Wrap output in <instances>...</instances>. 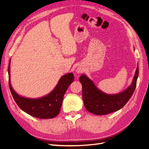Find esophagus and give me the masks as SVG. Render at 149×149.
<instances>
[{"mask_svg": "<svg viewBox=\"0 0 149 149\" xmlns=\"http://www.w3.org/2000/svg\"><path fill=\"white\" fill-rule=\"evenodd\" d=\"M81 70H79V69H77L76 70V73H81Z\"/></svg>", "mask_w": 149, "mask_h": 149, "instance_id": "34e87169", "label": "esophagus"}]
</instances>
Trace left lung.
I'll list each match as a JSON object with an SVG mask.
<instances>
[{"label": "left lung", "instance_id": "1", "mask_svg": "<svg viewBox=\"0 0 149 149\" xmlns=\"http://www.w3.org/2000/svg\"><path fill=\"white\" fill-rule=\"evenodd\" d=\"M138 74L137 66L132 82L127 89L118 94H107L99 89L91 79L83 74L79 81L82 84L83 100L86 109L96 115H106L120 109L132 97L136 88Z\"/></svg>", "mask_w": 149, "mask_h": 149}]
</instances>
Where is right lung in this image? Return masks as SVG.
I'll return each mask as SVG.
<instances>
[{"instance_id":"add662e5","label":"right lung","mask_w":149,"mask_h":149,"mask_svg":"<svg viewBox=\"0 0 149 149\" xmlns=\"http://www.w3.org/2000/svg\"><path fill=\"white\" fill-rule=\"evenodd\" d=\"M8 73L10 92L18 106L26 113L40 119L53 118L59 114L65 94L74 78L73 73L62 76L52 91L46 96L32 99L19 95L13 89L10 83V60Z\"/></svg>"}]
</instances>
